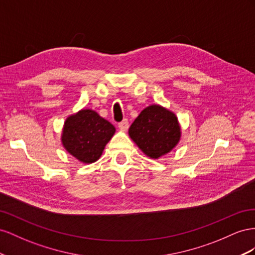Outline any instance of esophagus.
Listing matches in <instances>:
<instances>
[{
	"mask_svg": "<svg viewBox=\"0 0 255 255\" xmlns=\"http://www.w3.org/2000/svg\"><path fill=\"white\" fill-rule=\"evenodd\" d=\"M129 127V123H128V120L125 119L123 120L121 123H119V128L121 130H123V131H125V130H127Z\"/></svg>",
	"mask_w": 255,
	"mask_h": 255,
	"instance_id": "1",
	"label": "esophagus"
}]
</instances>
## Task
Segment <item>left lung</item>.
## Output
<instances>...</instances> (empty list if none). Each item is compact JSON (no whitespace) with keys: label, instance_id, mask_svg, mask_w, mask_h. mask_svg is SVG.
<instances>
[{"label":"left lung","instance_id":"8db88e82","mask_svg":"<svg viewBox=\"0 0 255 255\" xmlns=\"http://www.w3.org/2000/svg\"><path fill=\"white\" fill-rule=\"evenodd\" d=\"M129 135L145 155L157 159L173 149L180 139L175 114L152 105L140 113L129 128Z\"/></svg>","mask_w":255,"mask_h":255}]
</instances>
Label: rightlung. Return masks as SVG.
Listing matches in <instances>:
<instances>
[{
    "label": "right lung",
    "mask_w": 255,
    "mask_h": 255,
    "mask_svg": "<svg viewBox=\"0 0 255 255\" xmlns=\"http://www.w3.org/2000/svg\"><path fill=\"white\" fill-rule=\"evenodd\" d=\"M114 132L110 122L86 109L65 122L62 142L69 154L84 163H92L99 159Z\"/></svg>",
    "instance_id": "1"
}]
</instances>
